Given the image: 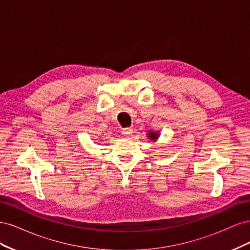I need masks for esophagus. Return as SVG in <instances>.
<instances>
[{
	"instance_id": "obj_1",
	"label": "esophagus",
	"mask_w": 250,
	"mask_h": 250,
	"mask_svg": "<svg viewBox=\"0 0 250 250\" xmlns=\"http://www.w3.org/2000/svg\"><path fill=\"white\" fill-rule=\"evenodd\" d=\"M132 133H133V129L130 127L123 128V129H122V134L123 135H131Z\"/></svg>"
}]
</instances>
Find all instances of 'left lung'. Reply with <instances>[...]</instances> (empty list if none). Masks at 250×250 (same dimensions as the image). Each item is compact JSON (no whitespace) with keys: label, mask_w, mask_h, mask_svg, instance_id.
I'll return each mask as SVG.
<instances>
[{"label":"left lung","mask_w":250,"mask_h":250,"mask_svg":"<svg viewBox=\"0 0 250 250\" xmlns=\"http://www.w3.org/2000/svg\"><path fill=\"white\" fill-rule=\"evenodd\" d=\"M147 135H148L149 140H151L152 142H155V141H157L158 138H160V132H158V131H148Z\"/></svg>","instance_id":"1"}]
</instances>
